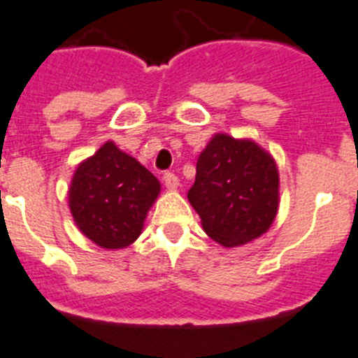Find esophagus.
<instances>
[{
    "label": "esophagus",
    "mask_w": 358,
    "mask_h": 358,
    "mask_svg": "<svg viewBox=\"0 0 358 358\" xmlns=\"http://www.w3.org/2000/svg\"><path fill=\"white\" fill-rule=\"evenodd\" d=\"M164 183H166V187L169 189V191H176L180 185L178 178H176L173 173H166V175H164Z\"/></svg>",
    "instance_id": "obj_1"
}]
</instances>
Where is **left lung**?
Here are the masks:
<instances>
[{
	"label": "left lung",
	"mask_w": 358,
	"mask_h": 358,
	"mask_svg": "<svg viewBox=\"0 0 358 358\" xmlns=\"http://www.w3.org/2000/svg\"><path fill=\"white\" fill-rule=\"evenodd\" d=\"M187 198L210 239L243 246L266 234L278 214V167L255 141L215 134L199 153Z\"/></svg>",
	"instance_id": "8db88e82"
}]
</instances>
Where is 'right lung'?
<instances>
[{
    "instance_id": "1",
    "label": "right lung",
    "mask_w": 358,
    "mask_h": 358,
    "mask_svg": "<svg viewBox=\"0 0 358 358\" xmlns=\"http://www.w3.org/2000/svg\"><path fill=\"white\" fill-rule=\"evenodd\" d=\"M160 189L143 164L107 141L76 166L67 199L73 221L87 239L105 250H123L143 234Z\"/></svg>"
}]
</instances>
